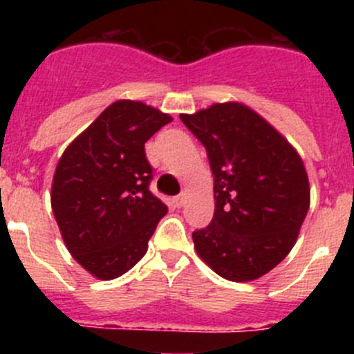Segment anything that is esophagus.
<instances>
[{"label":"esophagus","mask_w":354,"mask_h":354,"mask_svg":"<svg viewBox=\"0 0 354 354\" xmlns=\"http://www.w3.org/2000/svg\"><path fill=\"white\" fill-rule=\"evenodd\" d=\"M185 200H187V194H180L173 198V202L176 207H181L185 203Z\"/></svg>","instance_id":"esophagus-1"}]
</instances>
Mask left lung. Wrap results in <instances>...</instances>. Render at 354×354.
<instances>
[{
	"instance_id": "left-lung-1",
	"label": "left lung",
	"mask_w": 354,
	"mask_h": 354,
	"mask_svg": "<svg viewBox=\"0 0 354 354\" xmlns=\"http://www.w3.org/2000/svg\"><path fill=\"white\" fill-rule=\"evenodd\" d=\"M209 156L212 223L195 231L197 255L221 277L255 281L291 252L310 207L298 151L266 118L238 101L180 114Z\"/></svg>"
}]
</instances>
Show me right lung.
<instances>
[{"label": "right lung", "mask_w": 354, "mask_h": 354, "mask_svg": "<svg viewBox=\"0 0 354 354\" xmlns=\"http://www.w3.org/2000/svg\"><path fill=\"white\" fill-rule=\"evenodd\" d=\"M167 113L120 99L65 149L51 185V207L75 260L101 281L116 279L147 253L166 203L149 192L144 144Z\"/></svg>", "instance_id": "right-lung-1"}]
</instances>
